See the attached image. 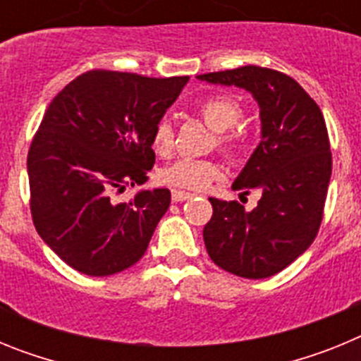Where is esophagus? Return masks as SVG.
<instances>
[{
  "label": "esophagus",
  "instance_id": "1",
  "mask_svg": "<svg viewBox=\"0 0 361 361\" xmlns=\"http://www.w3.org/2000/svg\"><path fill=\"white\" fill-rule=\"evenodd\" d=\"M191 193H188V191H180V190H173L171 191V200L173 202H183V200H188L191 199Z\"/></svg>",
  "mask_w": 361,
  "mask_h": 361
}]
</instances>
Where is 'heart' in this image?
I'll use <instances>...</instances> for the list:
<instances>
[{
  "instance_id": "b5f03b06",
  "label": "heart",
  "mask_w": 361,
  "mask_h": 361,
  "mask_svg": "<svg viewBox=\"0 0 361 361\" xmlns=\"http://www.w3.org/2000/svg\"><path fill=\"white\" fill-rule=\"evenodd\" d=\"M197 114L216 132V146L226 155H240L247 146V130L238 126L244 108L235 97L212 95L200 101ZM152 149L161 157H168L173 149V128L170 121L161 119L152 132ZM220 175V168L213 161L200 159H178L166 166L159 173L161 180L178 190H204Z\"/></svg>"
}]
</instances>
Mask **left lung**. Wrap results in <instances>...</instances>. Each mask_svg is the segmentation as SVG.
<instances>
[{"mask_svg": "<svg viewBox=\"0 0 361 361\" xmlns=\"http://www.w3.org/2000/svg\"><path fill=\"white\" fill-rule=\"evenodd\" d=\"M197 78L244 88L260 108L262 141L231 188L262 197L251 212L237 200L209 199L204 244L228 273L267 279L295 262L320 229L333 170L324 116L295 79L276 70L247 65Z\"/></svg>", "mask_w": 361, "mask_h": 361, "instance_id": "8db88e82", "label": "left lung"}]
</instances>
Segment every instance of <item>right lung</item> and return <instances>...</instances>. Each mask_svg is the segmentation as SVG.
I'll return each instance as SVG.
<instances>
[{"instance_id": "add662e5", "label": "right lung", "mask_w": 361, "mask_h": 361, "mask_svg": "<svg viewBox=\"0 0 361 361\" xmlns=\"http://www.w3.org/2000/svg\"><path fill=\"white\" fill-rule=\"evenodd\" d=\"M188 79L90 70L44 111L27 157L32 220L44 244L79 273L116 275L146 253L170 208V190L110 199L148 180L153 126Z\"/></svg>"}]
</instances>
